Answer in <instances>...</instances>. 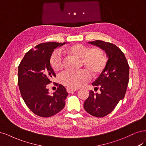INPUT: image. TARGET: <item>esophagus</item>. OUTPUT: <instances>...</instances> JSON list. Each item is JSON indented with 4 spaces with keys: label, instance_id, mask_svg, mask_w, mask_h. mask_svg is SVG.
<instances>
[{
    "label": "esophagus",
    "instance_id": "esophagus-1",
    "mask_svg": "<svg viewBox=\"0 0 146 146\" xmlns=\"http://www.w3.org/2000/svg\"><path fill=\"white\" fill-rule=\"evenodd\" d=\"M78 90V88H72V87H68L67 88V91L68 93H71L75 91H77Z\"/></svg>",
    "mask_w": 146,
    "mask_h": 146
}]
</instances>
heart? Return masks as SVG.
<instances>
[{"instance_id": "b5f03b06", "label": "heart", "mask_w": 146, "mask_h": 146, "mask_svg": "<svg viewBox=\"0 0 146 146\" xmlns=\"http://www.w3.org/2000/svg\"><path fill=\"white\" fill-rule=\"evenodd\" d=\"M62 53L73 55L81 59L83 66L87 68L93 76L100 74L106 67L107 58L104 51L100 47L89 49L87 46L81 44H74L62 49ZM50 65L54 72L62 68V61L60 54L54 53L51 56ZM90 79V73L86 70L79 71H67L60 76V81L64 85L69 87H81Z\"/></svg>"}]
</instances>
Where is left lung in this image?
Instances as JSON below:
<instances>
[{
    "mask_svg": "<svg viewBox=\"0 0 146 146\" xmlns=\"http://www.w3.org/2000/svg\"><path fill=\"white\" fill-rule=\"evenodd\" d=\"M105 51L108 59L106 67L92 85L100 93L90 91L84 107L89 114L98 117L111 113L123 100L129 80V65L124 53L110 42L96 40L88 42Z\"/></svg>",
    "mask_w": 146,
    "mask_h": 146,
    "instance_id": "8db88e82",
    "label": "left lung"
}]
</instances>
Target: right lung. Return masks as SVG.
<instances>
[{
	"label": "right lung",
	"mask_w": 146,
	"mask_h": 146,
	"mask_svg": "<svg viewBox=\"0 0 146 146\" xmlns=\"http://www.w3.org/2000/svg\"><path fill=\"white\" fill-rule=\"evenodd\" d=\"M65 43L46 42L36 45L26 53L18 67V86L21 96L31 111L40 117L57 114L65 104L68 93L57 84V90L50 95L47 85L56 74L50 65L54 50Z\"/></svg>",
	"instance_id": "obj_1"
}]
</instances>
